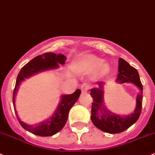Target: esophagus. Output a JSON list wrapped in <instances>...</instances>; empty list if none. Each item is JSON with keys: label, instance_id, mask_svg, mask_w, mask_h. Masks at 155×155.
I'll use <instances>...</instances> for the list:
<instances>
[{"label": "esophagus", "instance_id": "esophagus-1", "mask_svg": "<svg viewBox=\"0 0 155 155\" xmlns=\"http://www.w3.org/2000/svg\"><path fill=\"white\" fill-rule=\"evenodd\" d=\"M90 85H88V83H83L82 85H81V91L82 92H87V91L89 90Z\"/></svg>", "mask_w": 155, "mask_h": 155}]
</instances>
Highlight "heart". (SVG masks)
Masks as SVG:
<instances>
[{
  "label": "heart",
  "instance_id": "heart-1",
  "mask_svg": "<svg viewBox=\"0 0 155 155\" xmlns=\"http://www.w3.org/2000/svg\"><path fill=\"white\" fill-rule=\"evenodd\" d=\"M79 67L84 72H92L95 70L96 73L101 74L107 70V65L101 62V60L94 55H87L82 58L79 62Z\"/></svg>",
  "mask_w": 155,
  "mask_h": 155
}]
</instances>
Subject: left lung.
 <instances>
[{
    "label": "left lung",
    "mask_w": 155,
    "mask_h": 155,
    "mask_svg": "<svg viewBox=\"0 0 155 155\" xmlns=\"http://www.w3.org/2000/svg\"><path fill=\"white\" fill-rule=\"evenodd\" d=\"M117 82L120 83L131 82L139 87L140 92L136 99V107L134 112L128 116L113 114L106 109L103 104V83L98 82V88L91 90L93 98L91 104V120L97 129L105 133L116 134L125 131L136 122L141 114L142 107V84L137 70L130 66L123 58L119 59V74Z\"/></svg>",
    "instance_id": "left-lung-1"
}]
</instances>
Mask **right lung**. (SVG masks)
<instances>
[{
  "mask_svg": "<svg viewBox=\"0 0 155 155\" xmlns=\"http://www.w3.org/2000/svg\"><path fill=\"white\" fill-rule=\"evenodd\" d=\"M67 59L64 55L56 54L54 53H45L41 55L35 57L31 61L27 63L19 71L16 78V85L13 94V104L15 107V96L18 90L19 84L25 78L31 76V75L37 73L43 70L49 69L57 68L58 64H64ZM81 94L80 89L76 90L71 94L63 95L61 104L54 115L51 117L48 120L35 126H30L24 124L18 118L16 109H14L19 124L27 131L39 136H51L61 131L67 123L68 119V114L70 108L73 106Z\"/></svg>",
  "mask_w": 155,
  "mask_h": 155,
  "instance_id": "obj_1",
  "label": "right lung"
}]
</instances>
